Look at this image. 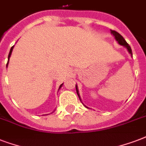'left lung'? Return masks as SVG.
<instances>
[{
    "mask_svg": "<svg viewBox=\"0 0 146 146\" xmlns=\"http://www.w3.org/2000/svg\"><path fill=\"white\" fill-rule=\"evenodd\" d=\"M111 33L113 35V36H114L116 41L117 42L118 44H120V45H122V46L125 47V48L127 49V50H128V52L131 54V57H133V53H132L131 48H130V46L128 44V43L125 41V39L123 38V37L122 35H120V34H119L117 32H116V31H113V30H111ZM76 93H77L78 96H79V98H80V100L81 101V98H80V93H79V89H78V86H76ZM81 102H82V101H81ZM84 106L86 107V105H84ZM86 108H88V107H86Z\"/></svg>",
    "mask_w": 146,
    "mask_h": 146,
    "instance_id": "1",
    "label": "left lung"
}]
</instances>
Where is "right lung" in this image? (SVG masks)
Segmentation results:
<instances>
[{
  "instance_id": "right-lung-1",
  "label": "right lung",
  "mask_w": 146,
  "mask_h": 146,
  "mask_svg": "<svg viewBox=\"0 0 146 146\" xmlns=\"http://www.w3.org/2000/svg\"><path fill=\"white\" fill-rule=\"evenodd\" d=\"M13 47H14V46H13L12 48H10V53H9V55H8V61H7V65H8V63H9V60H10V55H11V54H12V51H13ZM63 84H64V83H62V84L60 85V87H59V89H58V90H59V89H60V88H61V87H62V86H63Z\"/></svg>"
}]
</instances>
